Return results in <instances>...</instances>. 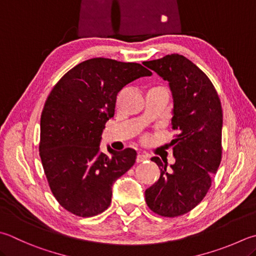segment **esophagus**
Masks as SVG:
<instances>
[{"label":"esophagus","mask_w":256,"mask_h":256,"mask_svg":"<svg viewBox=\"0 0 256 256\" xmlns=\"http://www.w3.org/2000/svg\"><path fill=\"white\" fill-rule=\"evenodd\" d=\"M149 157L147 155H144V154H138L137 155V158H136V162H142L144 160H147Z\"/></svg>","instance_id":"1"}]
</instances>
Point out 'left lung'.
Segmentation results:
<instances>
[{
	"label": "left lung",
	"instance_id": "left-lung-1",
	"mask_svg": "<svg viewBox=\"0 0 256 256\" xmlns=\"http://www.w3.org/2000/svg\"><path fill=\"white\" fill-rule=\"evenodd\" d=\"M144 64L168 81L174 99L172 126L177 130L170 142L176 162L167 168V162L152 158L160 177L144 197L154 213L176 218L200 203L218 170L223 112L208 76L184 56L174 53Z\"/></svg>",
	"mask_w": 256,
	"mask_h": 256
}]
</instances>
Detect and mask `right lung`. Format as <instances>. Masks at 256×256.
I'll use <instances>...</instances> for the list:
<instances>
[{
  "label": "right lung",
  "instance_id": "obj_1",
  "mask_svg": "<svg viewBox=\"0 0 256 256\" xmlns=\"http://www.w3.org/2000/svg\"><path fill=\"white\" fill-rule=\"evenodd\" d=\"M152 76L142 64L94 58L62 76L41 114L40 157L52 194L70 213L91 218L112 203V185L136 162L132 148L100 152L104 124L124 86Z\"/></svg>",
  "mask_w": 256,
  "mask_h": 256
}]
</instances>
